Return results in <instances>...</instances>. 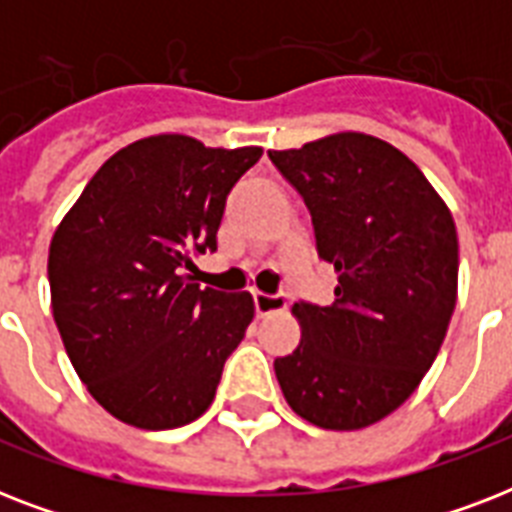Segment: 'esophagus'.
<instances>
[{"label": "esophagus", "mask_w": 512, "mask_h": 512, "mask_svg": "<svg viewBox=\"0 0 512 512\" xmlns=\"http://www.w3.org/2000/svg\"><path fill=\"white\" fill-rule=\"evenodd\" d=\"M255 297L257 316H271L287 308V295H265V292H252Z\"/></svg>", "instance_id": "obj_1"}]
</instances>
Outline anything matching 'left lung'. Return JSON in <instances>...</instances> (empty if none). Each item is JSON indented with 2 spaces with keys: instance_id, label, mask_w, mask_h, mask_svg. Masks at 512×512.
Wrapping results in <instances>:
<instances>
[{
  "instance_id": "8db88e82",
  "label": "left lung",
  "mask_w": 512,
  "mask_h": 512,
  "mask_svg": "<svg viewBox=\"0 0 512 512\" xmlns=\"http://www.w3.org/2000/svg\"><path fill=\"white\" fill-rule=\"evenodd\" d=\"M311 212L335 265V303H295L303 340L273 361L281 393L311 425L358 430L412 396L457 303V228L420 167L385 140L337 132L268 151Z\"/></svg>"
}]
</instances>
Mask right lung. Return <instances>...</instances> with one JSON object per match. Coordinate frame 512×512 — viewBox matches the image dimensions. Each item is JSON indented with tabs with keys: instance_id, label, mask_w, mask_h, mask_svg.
I'll list each match as a JSON object with an SVG mask.
<instances>
[{
	"instance_id": "add662e5",
	"label": "right lung",
	"mask_w": 512,
	"mask_h": 512,
	"mask_svg": "<svg viewBox=\"0 0 512 512\" xmlns=\"http://www.w3.org/2000/svg\"><path fill=\"white\" fill-rule=\"evenodd\" d=\"M263 148L151 135L116 151L50 241L52 319L90 396L116 420L170 430L207 412L255 319L249 292L183 273L217 249L225 196Z\"/></svg>"
}]
</instances>
